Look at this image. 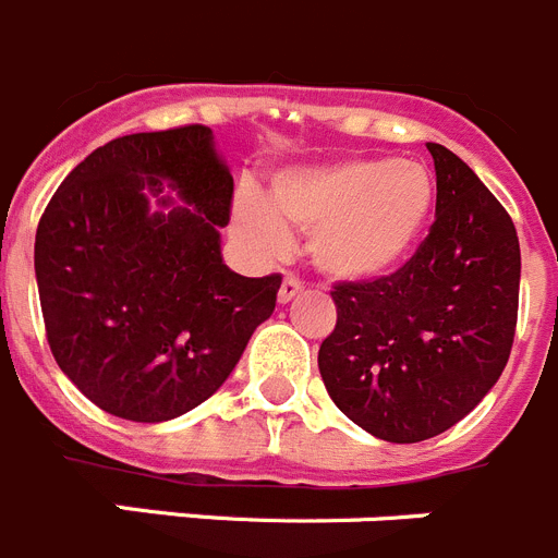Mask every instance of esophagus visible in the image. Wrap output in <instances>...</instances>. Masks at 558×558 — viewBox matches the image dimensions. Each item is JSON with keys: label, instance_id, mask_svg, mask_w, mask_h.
<instances>
[{"label": "esophagus", "instance_id": "34e87169", "mask_svg": "<svg viewBox=\"0 0 558 558\" xmlns=\"http://www.w3.org/2000/svg\"><path fill=\"white\" fill-rule=\"evenodd\" d=\"M298 294H303V283H300L298 278H283V283H280V291H278L280 303H291Z\"/></svg>", "mask_w": 558, "mask_h": 558}]
</instances>
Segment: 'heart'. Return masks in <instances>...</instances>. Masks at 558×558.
Instances as JSON below:
<instances>
[{
  "mask_svg": "<svg viewBox=\"0 0 558 558\" xmlns=\"http://www.w3.org/2000/svg\"><path fill=\"white\" fill-rule=\"evenodd\" d=\"M434 199V178L416 160L350 158L278 174L269 205L235 203L233 230L255 253L278 255L294 228L308 233L311 260L325 275L373 280L409 255Z\"/></svg>",
  "mask_w": 558,
  "mask_h": 558,
  "instance_id": "obj_1",
  "label": "heart"
}]
</instances>
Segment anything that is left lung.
Here are the masks:
<instances>
[{
  "mask_svg": "<svg viewBox=\"0 0 558 558\" xmlns=\"http://www.w3.org/2000/svg\"><path fill=\"white\" fill-rule=\"evenodd\" d=\"M436 219L403 267L333 283L319 348L330 400L366 434L423 441L453 428L498 384L520 300V242L495 194L441 144Z\"/></svg>",
  "mask_w": 558,
  "mask_h": 558,
  "instance_id": "8db88e82",
  "label": "left lung"
}]
</instances>
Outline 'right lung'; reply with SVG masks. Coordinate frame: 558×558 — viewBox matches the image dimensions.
<instances>
[{
  "instance_id": "1",
  "label": "right lung",
  "mask_w": 558,
  "mask_h": 558,
  "mask_svg": "<svg viewBox=\"0 0 558 558\" xmlns=\"http://www.w3.org/2000/svg\"><path fill=\"white\" fill-rule=\"evenodd\" d=\"M163 182L186 205L149 215L146 194ZM230 205L233 178L205 124L113 138L52 194L35 233L44 328L60 369L102 411L163 423L197 409L272 316L283 278L222 264Z\"/></svg>"
}]
</instances>
